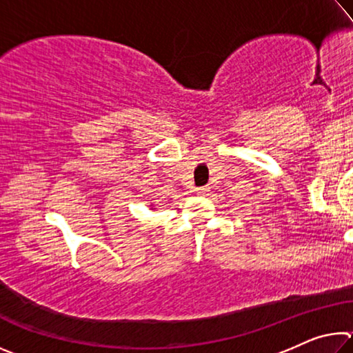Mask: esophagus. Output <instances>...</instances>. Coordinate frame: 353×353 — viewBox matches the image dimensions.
<instances>
[{
    "label": "esophagus",
    "mask_w": 353,
    "mask_h": 353,
    "mask_svg": "<svg viewBox=\"0 0 353 353\" xmlns=\"http://www.w3.org/2000/svg\"><path fill=\"white\" fill-rule=\"evenodd\" d=\"M208 191H210V188H208V187H199V188H196V193H198L199 196H207Z\"/></svg>",
    "instance_id": "1"
}]
</instances>
